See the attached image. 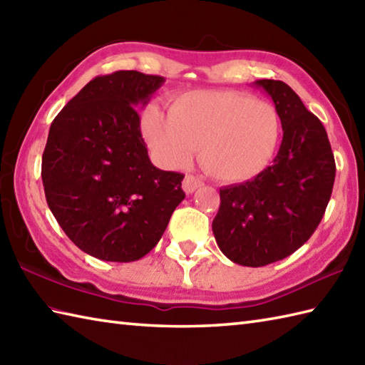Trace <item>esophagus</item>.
<instances>
[{
    "label": "esophagus",
    "instance_id": "esophagus-1",
    "mask_svg": "<svg viewBox=\"0 0 365 365\" xmlns=\"http://www.w3.org/2000/svg\"><path fill=\"white\" fill-rule=\"evenodd\" d=\"M199 187H202V180H199V178L195 175H185L183 182H182V188L185 192H187V195L195 192Z\"/></svg>",
    "mask_w": 365,
    "mask_h": 365
}]
</instances>
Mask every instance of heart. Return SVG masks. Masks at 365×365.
<instances>
[{
    "mask_svg": "<svg viewBox=\"0 0 365 365\" xmlns=\"http://www.w3.org/2000/svg\"><path fill=\"white\" fill-rule=\"evenodd\" d=\"M141 130L161 165H188L199 147L208 175L238 183L259 175L273 158L281 119L273 105L243 92L190 91L170 100L168 115L147 106Z\"/></svg>",
    "mask_w": 365,
    "mask_h": 365,
    "instance_id": "obj_1",
    "label": "heart"
}]
</instances>
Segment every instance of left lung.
<instances>
[{
    "mask_svg": "<svg viewBox=\"0 0 365 365\" xmlns=\"http://www.w3.org/2000/svg\"><path fill=\"white\" fill-rule=\"evenodd\" d=\"M274 102L282 143L273 165L252 180L220 190L212 229L221 252L243 267L285 259L319 227L336 178L334 153L320 119L289 84L259 80Z\"/></svg>",
    "mask_w": 365,
    "mask_h": 365,
    "instance_id": "obj_1",
    "label": "left lung"
}]
</instances>
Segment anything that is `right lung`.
<instances>
[{
  "label": "right lung",
  "mask_w": 365,
  "mask_h": 365,
  "mask_svg": "<svg viewBox=\"0 0 365 365\" xmlns=\"http://www.w3.org/2000/svg\"><path fill=\"white\" fill-rule=\"evenodd\" d=\"M163 83L136 71L96 76L51 122L42 155L46 204L66 235L96 259L144 257L185 199V175L152 165L135 108Z\"/></svg>",
  "instance_id": "add662e5"
}]
</instances>
